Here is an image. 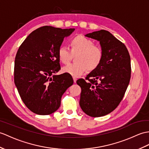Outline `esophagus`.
<instances>
[{
  "mask_svg": "<svg viewBox=\"0 0 149 149\" xmlns=\"http://www.w3.org/2000/svg\"><path fill=\"white\" fill-rule=\"evenodd\" d=\"M73 79H74V82L75 83L76 81H77V79H76L75 77H73Z\"/></svg>",
  "mask_w": 149,
  "mask_h": 149,
  "instance_id": "34e87169",
  "label": "esophagus"
}]
</instances>
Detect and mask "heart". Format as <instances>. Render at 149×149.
Here are the masks:
<instances>
[{"label": "heart", "instance_id": "heart-1", "mask_svg": "<svg viewBox=\"0 0 149 149\" xmlns=\"http://www.w3.org/2000/svg\"><path fill=\"white\" fill-rule=\"evenodd\" d=\"M70 49L64 46L59 47L57 54L62 63L67 64L72 54H75L76 63H70L61 69L62 72L77 77L88 70L94 71L101 64L103 58V51L101 47L95 45L88 37L77 35L70 39Z\"/></svg>", "mask_w": 149, "mask_h": 149}]
</instances>
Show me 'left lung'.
Here are the masks:
<instances>
[{"mask_svg": "<svg viewBox=\"0 0 149 149\" xmlns=\"http://www.w3.org/2000/svg\"><path fill=\"white\" fill-rule=\"evenodd\" d=\"M100 41L103 58L100 66L80 79L79 104L87 115L97 117L115 110L123 98L131 78V60L125 45L109 31L101 30L86 34Z\"/></svg>", "mask_w": 149, "mask_h": 149, "instance_id": "obj_1", "label": "left lung"}]
</instances>
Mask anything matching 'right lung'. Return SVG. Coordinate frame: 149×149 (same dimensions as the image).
<instances>
[{
	"label": "right lung",
	"mask_w": 149,
	"mask_h": 149,
	"mask_svg": "<svg viewBox=\"0 0 149 149\" xmlns=\"http://www.w3.org/2000/svg\"><path fill=\"white\" fill-rule=\"evenodd\" d=\"M74 29L51 26L33 31L21 44L15 57L14 79L22 101L32 112L49 115L59 109L61 98L74 81L60 70L57 52L65 37Z\"/></svg>",
	"instance_id": "add662e5"
}]
</instances>
